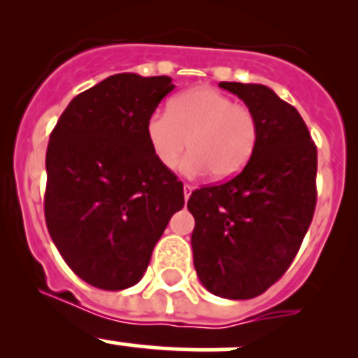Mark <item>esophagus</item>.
Returning <instances> with one entry per match:
<instances>
[{"instance_id":"1","label":"esophagus","mask_w":358,"mask_h":358,"mask_svg":"<svg viewBox=\"0 0 358 358\" xmlns=\"http://www.w3.org/2000/svg\"><path fill=\"white\" fill-rule=\"evenodd\" d=\"M194 189H196V187L190 185V183H185V185H183V196H185V201L189 199L190 194H192V190H194Z\"/></svg>"}]
</instances>
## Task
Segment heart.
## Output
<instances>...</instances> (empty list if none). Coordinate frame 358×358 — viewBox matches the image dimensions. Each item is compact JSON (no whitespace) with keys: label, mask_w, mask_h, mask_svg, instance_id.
<instances>
[{"label":"heart","mask_w":358,"mask_h":358,"mask_svg":"<svg viewBox=\"0 0 358 358\" xmlns=\"http://www.w3.org/2000/svg\"><path fill=\"white\" fill-rule=\"evenodd\" d=\"M154 156L164 168H175L187 145L192 152L182 169L189 176L211 173L229 180L244 169L258 143V119L249 107L208 88L187 90L156 112L145 126Z\"/></svg>","instance_id":"1"}]
</instances>
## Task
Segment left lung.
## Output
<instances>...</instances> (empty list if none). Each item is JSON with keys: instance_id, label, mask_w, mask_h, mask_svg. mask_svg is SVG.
Wrapping results in <instances>:
<instances>
[{"instance_id": "obj_1", "label": "left lung", "mask_w": 358, "mask_h": 358, "mask_svg": "<svg viewBox=\"0 0 358 358\" xmlns=\"http://www.w3.org/2000/svg\"><path fill=\"white\" fill-rule=\"evenodd\" d=\"M258 119L243 171L194 190V266L202 286L229 299L259 296L286 273L312 223L317 147L294 107L263 85L220 83Z\"/></svg>"}]
</instances>
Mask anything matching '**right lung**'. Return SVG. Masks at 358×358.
Listing matches in <instances>:
<instances>
[{"label": "right lung", "mask_w": 358, "mask_h": 358, "mask_svg": "<svg viewBox=\"0 0 358 358\" xmlns=\"http://www.w3.org/2000/svg\"><path fill=\"white\" fill-rule=\"evenodd\" d=\"M173 88L168 76L114 74L74 96L50 135L46 227L72 272L99 289L135 286L185 204L145 131Z\"/></svg>", "instance_id": "1"}]
</instances>
